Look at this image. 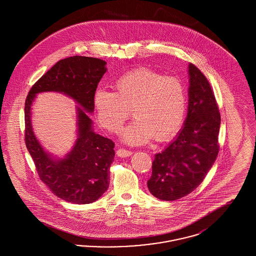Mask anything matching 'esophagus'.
<instances>
[{"label": "esophagus", "instance_id": "esophagus-1", "mask_svg": "<svg viewBox=\"0 0 256 256\" xmlns=\"http://www.w3.org/2000/svg\"><path fill=\"white\" fill-rule=\"evenodd\" d=\"M117 156H120V158H128V156H130L132 154V150H126V148H118L117 152H116Z\"/></svg>", "mask_w": 256, "mask_h": 256}]
</instances>
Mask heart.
I'll return each mask as SVG.
<instances>
[{
  "label": "heart",
  "mask_w": 256,
  "mask_h": 256,
  "mask_svg": "<svg viewBox=\"0 0 256 256\" xmlns=\"http://www.w3.org/2000/svg\"><path fill=\"white\" fill-rule=\"evenodd\" d=\"M114 92L98 89L94 104L98 121L106 130L118 132L132 110L135 118L122 132V139L140 145L172 139L180 130L187 98L182 82L145 67L124 74L113 84Z\"/></svg>",
  "instance_id": "obj_1"
}]
</instances>
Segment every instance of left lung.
<instances>
[{
	"label": "left lung",
	"instance_id": "1",
	"mask_svg": "<svg viewBox=\"0 0 256 256\" xmlns=\"http://www.w3.org/2000/svg\"><path fill=\"white\" fill-rule=\"evenodd\" d=\"M189 106L178 137L152 161L148 180L152 195L174 200L190 194L202 182L219 152L220 115L206 76L189 64Z\"/></svg>",
	"mask_w": 256,
	"mask_h": 256
}]
</instances>
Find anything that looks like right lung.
Listing matches in <instances>:
<instances>
[{"instance_id": "1", "label": "right lung", "mask_w": 256, "mask_h": 256, "mask_svg": "<svg viewBox=\"0 0 256 256\" xmlns=\"http://www.w3.org/2000/svg\"><path fill=\"white\" fill-rule=\"evenodd\" d=\"M106 64L102 60L82 56L58 61L32 86L24 102V143L37 174L54 194L76 204H91L108 190L115 144L93 132L91 119L78 108L76 145L65 158L54 160L44 152L32 132L30 106L37 93L56 91L73 98L87 112H93L94 95L106 71Z\"/></svg>"}]
</instances>
